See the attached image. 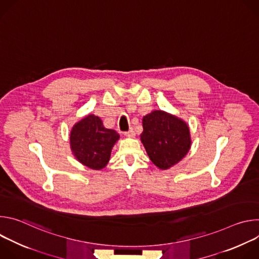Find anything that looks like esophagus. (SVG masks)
<instances>
[{"label": "esophagus", "instance_id": "esophagus-1", "mask_svg": "<svg viewBox=\"0 0 259 259\" xmlns=\"http://www.w3.org/2000/svg\"><path fill=\"white\" fill-rule=\"evenodd\" d=\"M125 135H126L127 137H135V131H134V129H133V128H130L129 131L125 132Z\"/></svg>", "mask_w": 259, "mask_h": 259}]
</instances>
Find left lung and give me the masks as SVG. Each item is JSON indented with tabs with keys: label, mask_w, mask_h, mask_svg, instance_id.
<instances>
[{
	"label": "left lung",
	"mask_w": 259,
	"mask_h": 259,
	"mask_svg": "<svg viewBox=\"0 0 259 259\" xmlns=\"http://www.w3.org/2000/svg\"><path fill=\"white\" fill-rule=\"evenodd\" d=\"M141 142L151 161L167 170L180 162L191 149L188 124L163 110H154L142 119Z\"/></svg>",
	"instance_id": "left-lung-1"
}]
</instances>
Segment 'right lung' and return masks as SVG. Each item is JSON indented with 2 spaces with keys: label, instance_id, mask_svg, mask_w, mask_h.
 Instances as JSON below:
<instances>
[{
  "label": "right lung",
  "instance_id": "1",
  "mask_svg": "<svg viewBox=\"0 0 259 259\" xmlns=\"http://www.w3.org/2000/svg\"><path fill=\"white\" fill-rule=\"evenodd\" d=\"M120 135L106 129L99 117L88 115L73 125L70 131V149L76 159L93 170L104 168L110 158L113 146Z\"/></svg>",
  "mask_w": 259,
  "mask_h": 259
}]
</instances>
